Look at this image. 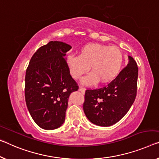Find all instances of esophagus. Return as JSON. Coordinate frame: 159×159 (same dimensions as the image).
Returning <instances> with one entry per match:
<instances>
[{
    "instance_id": "obj_1",
    "label": "esophagus",
    "mask_w": 159,
    "mask_h": 159,
    "mask_svg": "<svg viewBox=\"0 0 159 159\" xmlns=\"http://www.w3.org/2000/svg\"><path fill=\"white\" fill-rule=\"evenodd\" d=\"M79 91L81 92L82 93H84V92H85V88L83 87H80V88H79Z\"/></svg>"
}]
</instances>
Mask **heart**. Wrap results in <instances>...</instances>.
I'll list each match as a JSON object with an SVG mask.
<instances>
[{"mask_svg": "<svg viewBox=\"0 0 159 159\" xmlns=\"http://www.w3.org/2000/svg\"><path fill=\"white\" fill-rule=\"evenodd\" d=\"M124 62L121 49L117 46L101 44H87L81 48L79 56L70 55L67 57L70 72L74 79L79 80L90 70L91 75L83 80L84 84H93L100 80L110 82L120 72Z\"/></svg>", "mask_w": 159, "mask_h": 159, "instance_id": "heart-1", "label": "heart"}]
</instances>
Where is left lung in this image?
I'll return each mask as SVG.
<instances>
[{"instance_id":"1","label":"left lung","mask_w":159,"mask_h":159,"mask_svg":"<svg viewBox=\"0 0 159 159\" xmlns=\"http://www.w3.org/2000/svg\"><path fill=\"white\" fill-rule=\"evenodd\" d=\"M128 58L127 66L106 87L85 92L83 109L92 123L101 126L113 125L133 104L137 92L138 67L132 57Z\"/></svg>"}]
</instances>
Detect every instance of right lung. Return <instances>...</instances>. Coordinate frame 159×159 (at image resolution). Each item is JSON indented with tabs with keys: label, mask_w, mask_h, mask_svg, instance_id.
I'll use <instances>...</instances> for the list:
<instances>
[{
	"label": "right lung",
	"mask_w": 159,
	"mask_h": 159,
	"mask_svg": "<svg viewBox=\"0 0 159 159\" xmlns=\"http://www.w3.org/2000/svg\"><path fill=\"white\" fill-rule=\"evenodd\" d=\"M71 48L65 43L50 41L36 51L26 70L27 107L34 121L46 130L62 126L70 95L79 88L65 58Z\"/></svg>",
	"instance_id": "obj_1"
}]
</instances>
